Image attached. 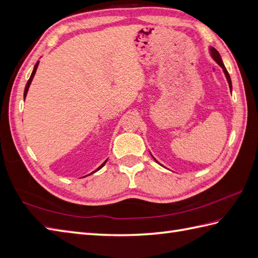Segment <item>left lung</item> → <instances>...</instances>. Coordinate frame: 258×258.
<instances>
[{
	"instance_id": "8db88e82",
	"label": "left lung",
	"mask_w": 258,
	"mask_h": 258,
	"mask_svg": "<svg viewBox=\"0 0 258 258\" xmlns=\"http://www.w3.org/2000/svg\"><path fill=\"white\" fill-rule=\"evenodd\" d=\"M209 49H210V55H211V57L214 59V61L217 62L221 68L223 69V73H224V75H225V77H226V80H227V82H229V86H230V90H231V92H232V81H231V78H230V75H229V73H227V70H226V68H225V66H224V63H223V61H222V58H221V56H220V53H219V51L215 49V48H213V47H210L209 48ZM152 155V154H151ZM155 159V158H154ZM156 160V159H155ZM157 161V160H156ZM158 163V161H157ZM159 164V163H158Z\"/></svg>"
}]
</instances>
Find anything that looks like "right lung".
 I'll return each mask as SVG.
<instances>
[{
    "label": "right lung",
    "mask_w": 258,
    "mask_h": 258,
    "mask_svg": "<svg viewBox=\"0 0 258 258\" xmlns=\"http://www.w3.org/2000/svg\"><path fill=\"white\" fill-rule=\"evenodd\" d=\"M38 64H39V61H37L36 62V64H35V67H34V69H33V73H32V75H31V77H29V79H28V81H27V83H26V87H25V90H24V100H25V98H26V94H27V92H28V89H29V86H31V83H32V81H33V78H34V76H35V74H36V70H37V67H38ZM107 160V159H106ZM106 160L104 161L103 164H102L98 169H95L93 172H95V171H98L99 169H101L102 167H103L104 165H105V163H106ZM93 172H91V173H93Z\"/></svg>",
    "instance_id": "right-lung-1"
}]
</instances>
